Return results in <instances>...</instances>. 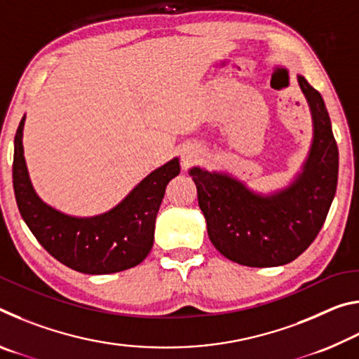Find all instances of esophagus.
Listing matches in <instances>:
<instances>
[{
  "instance_id": "esophagus-1",
  "label": "esophagus",
  "mask_w": 359,
  "mask_h": 359,
  "mask_svg": "<svg viewBox=\"0 0 359 359\" xmlns=\"http://www.w3.org/2000/svg\"><path fill=\"white\" fill-rule=\"evenodd\" d=\"M198 154L194 150H187L184 151V155H182V163H184V168L187 169L190 165H193L194 161H196Z\"/></svg>"
}]
</instances>
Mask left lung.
Returning a JSON list of instances; mask_svg holds the SVG:
<instances>
[{
	"instance_id": "left-lung-1",
	"label": "left lung",
	"mask_w": 359,
	"mask_h": 359,
	"mask_svg": "<svg viewBox=\"0 0 359 359\" xmlns=\"http://www.w3.org/2000/svg\"><path fill=\"white\" fill-rule=\"evenodd\" d=\"M297 82L309 102L313 139L302 172L283 190L255 193L224 172L191 168L208 234L223 257L250 267L282 266L312 244L337 188L339 150L321 95L304 76Z\"/></svg>"
}]
</instances>
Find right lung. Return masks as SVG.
Returning <instances> with one entry per match:
<instances>
[{"label": "right lung", "mask_w": 359, "mask_h": 359, "mask_svg": "<svg viewBox=\"0 0 359 359\" xmlns=\"http://www.w3.org/2000/svg\"><path fill=\"white\" fill-rule=\"evenodd\" d=\"M23 125L14 139L12 184L20 215L39 244L60 263L83 274H114L142 263L154 245L155 220L166 185L180 172L179 158L139 182L114 209L95 217H71L36 194L23 156Z\"/></svg>", "instance_id": "add662e5"}]
</instances>
